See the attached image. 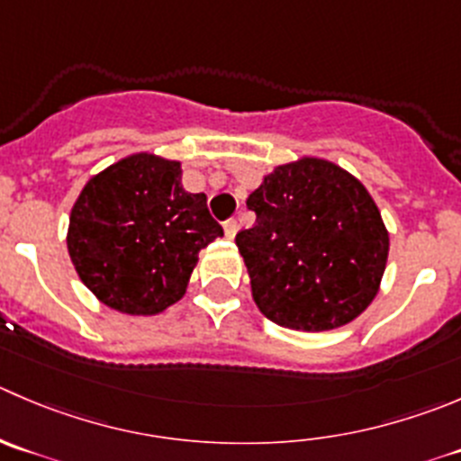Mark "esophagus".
I'll list each match as a JSON object with an SVG mask.
<instances>
[{
    "label": "esophagus",
    "mask_w": 461,
    "mask_h": 461,
    "mask_svg": "<svg viewBox=\"0 0 461 461\" xmlns=\"http://www.w3.org/2000/svg\"><path fill=\"white\" fill-rule=\"evenodd\" d=\"M222 230H225L227 239H234V236L239 234V222H236V221H225Z\"/></svg>",
    "instance_id": "obj_1"
}]
</instances>
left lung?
Instances as JSON below:
<instances>
[{
	"instance_id": "8db88e82",
	"label": "left lung",
	"mask_w": 461,
	"mask_h": 461,
	"mask_svg": "<svg viewBox=\"0 0 461 461\" xmlns=\"http://www.w3.org/2000/svg\"><path fill=\"white\" fill-rule=\"evenodd\" d=\"M257 222L236 234L258 311L294 330H330L376 299L390 231L363 182L303 158L263 176L248 198Z\"/></svg>"
}]
</instances>
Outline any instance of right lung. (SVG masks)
I'll list each match as a JSON object with an SVG mask.
<instances>
[{
	"instance_id": "obj_1",
	"label": "right lung",
	"mask_w": 461,
	"mask_h": 461,
	"mask_svg": "<svg viewBox=\"0 0 461 461\" xmlns=\"http://www.w3.org/2000/svg\"><path fill=\"white\" fill-rule=\"evenodd\" d=\"M222 236L207 195L182 186V164L132 153L87 180L67 227V252L94 297L123 315L180 302L200 249Z\"/></svg>"
}]
</instances>
